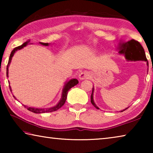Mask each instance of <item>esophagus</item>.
<instances>
[{"label":"esophagus","instance_id":"1","mask_svg":"<svg viewBox=\"0 0 153 153\" xmlns=\"http://www.w3.org/2000/svg\"><path fill=\"white\" fill-rule=\"evenodd\" d=\"M90 73L87 71H84L79 74V79L80 80L88 79L90 77Z\"/></svg>","mask_w":153,"mask_h":153}]
</instances>
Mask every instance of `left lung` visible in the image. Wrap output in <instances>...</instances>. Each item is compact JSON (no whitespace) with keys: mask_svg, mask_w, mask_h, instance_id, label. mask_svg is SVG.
<instances>
[{"mask_svg":"<svg viewBox=\"0 0 153 153\" xmlns=\"http://www.w3.org/2000/svg\"><path fill=\"white\" fill-rule=\"evenodd\" d=\"M119 53H120V54H123V55H125L126 59H128L129 60L147 61V65H149L148 61H147V59L146 57L143 47L140 45V43L135 40L131 39L128 41V42L122 44L120 46ZM93 93H94V88H92V92L91 94V103L94 107L97 108V109H99V108L96 105L94 102ZM128 108L121 111L122 112V111L126 110Z\"/></svg>","mask_w":153,"mask_h":153,"instance_id":"obj_1","label":"left lung"}]
</instances>
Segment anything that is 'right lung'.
Segmentation results:
<instances>
[{"instance_id":"1","label":"right lung","mask_w":153,"mask_h":153,"mask_svg":"<svg viewBox=\"0 0 153 153\" xmlns=\"http://www.w3.org/2000/svg\"><path fill=\"white\" fill-rule=\"evenodd\" d=\"M28 42H29L27 41V42H25L22 45L17 46V47L15 48L12 51L11 55H10V56H9L8 64H7V77H8V74H9V66L10 63H11V61L13 56L14 55L15 53L17 51L20 50V49H22L24 47H25V46H26L28 45ZM40 44H41V45H44V46H48L49 45L48 43L40 42ZM78 82H79L77 81V79H71L69 80V82H67V83H65V84L64 88L63 89V92H62V96H61V98L60 101H59L58 104L56 105V106H55V107H51V108H45H45H33V107H26L25 105H24V107H26L27 108V110H29L30 111H31V112H33L34 113H48V112H52V111H55L58 110L59 108H60L62 107V106H63L65 104V102L66 98H67V92H68L69 90H70L72 87L75 86L76 85L78 84ZM9 88H10V90L12 91L11 86H9ZM13 97H14V96H13ZM14 98H15V97H14Z\"/></svg>"}]
</instances>
